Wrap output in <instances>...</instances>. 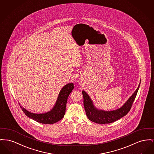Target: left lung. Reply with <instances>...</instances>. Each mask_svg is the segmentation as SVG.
Returning a JSON list of instances; mask_svg holds the SVG:
<instances>
[{"mask_svg":"<svg viewBox=\"0 0 154 154\" xmlns=\"http://www.w3.org/2000/svg\"><path fill=\"white\" fill-rule=\"evenodd\" d=\"M140 85V83L139 84L138 87L135 92L121 108L111 111L98 110L93 104V102L88 94L85 91H82L84 108L89 120L96 123L106 124L112 123L125 116L129 112L131 108V106L137 94Z\"/></svg>","mask_w":154,"mask_h":154,"instance_id":"1","label":"left lung"}]
</instances>
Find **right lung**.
<instances>
[{"mask_svg": "<svg viewBox=\"0 0 154 154\" xmlns=\"http://www.w3.org/2000/svg\"><path fill=\"white\" fill-rule=\"evenodd\" d=\"M73 88L74 86L72 83L66 85L61 90L54 107L47 113L42 114L31 113L26 111L21 106H20V108L27 116L35 121L43 124H53L60 121L64 116L67 99Z\"/></svg>", "mask_w": 154, "mask_h": 154, "instance_id": "right-lung-1", "label": "right lung"}]
</instances>
